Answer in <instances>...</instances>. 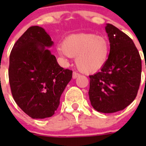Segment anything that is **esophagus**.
<instances>
[{"label": "esophagus", "instance_id": "1", "mask_svg": "<svg viewBox=\"0 0 146 146\" xmlns=\"http://www.w3.org/2000/svg\"><path fill=\"white\" fill-rule=\"evenodd\" d=\"M79 76H80V74H79L78 73H77V72L74 71V72H73V79L77 78Z\"/></svg>", "mask_w": 146, "mask_h": 146}]
</instances>
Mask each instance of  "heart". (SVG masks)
<instances>
[{
    "label": "heart",
    "mask_w": 146,
    "mask_h": 146,
    "mask_svg": "<svg viewBox=\"0 0 146 146\" xmlns=\"http://www.w3.org/2000/svg\"><path fill=\"white\" fill-rule=\"evenodd\" d=\"M58 52L63 57H76V65L86 74L100 70L108 59L110 44L103 36L95 34L80 33L66 37Z\"/></svg>",
    "instance_id": "heart-1"
}]
</instances>
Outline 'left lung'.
Instances as JSON below:
<instances>
[{
  "instance_id": "left-lung-1",
  "label": "left lung",
  "mask_w": 146,
  "mask_h": 146,
  "mask_svg": "<svg viewBox=\"0 0 146 146\" xmlns=\"http://www.w3.org/2000/svg\"><path fill=\"white\" fill-rule=\"evenodd\" d=\"M110 43L108 59L101 71L90 76V100L102 113H114L136 98L141 80V58L133 40L115 26L107 24Z\"/></svg>"
}]
</instances>
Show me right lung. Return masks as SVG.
Segmentation results:
<instances>
[{"label":"right lung","mask_w":146,"mask_h":146,"mask_svg":"<svg viewBox=\"0 0 146 146\" xmlns=\"http://www.w3.org/2000/svg\"><path fill=\"white\" fill-rule=\"evenodd\" d=\"M54 42L39 26L28 28L10 55L8 76L13 99L32 119L53 116L73 71L58 64L46 47Z\"/></svg>","instance_id":"obj_1"}]
</instances>
